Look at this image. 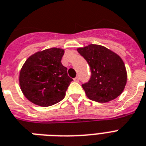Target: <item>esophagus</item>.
Returning <instances> with one entry per match:
<instances>
[{"instance_id": "esophagus-1", "label": "esophagus", "mask_w": 146, "mask_h": 146, "mask_svg": "<svg viewBox=\"0 0 146 146\" xmlns=\"http://www.w3.org/2000/svg\"><path fill=\"white\" fill-rule=\"evenodd\" d=\"M73 80H74L75 82H79V78L78 76H76V78H74V79H73Z\"/></svg>"}]
</instances>
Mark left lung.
<instances>
[{"label": "left lung", "mask_w": 146, "mask_h": 146, "mask_svg": "<svg viewBox=\"0 0 146 146\" xmlns=\"http://www.w3.org/2000/svg\"><path fill=\"white\" fill-rule=\"evenodd\" d=\"M77 51L89 64L92 76L82 85L90 100L106 103L122 93L127 83V70L119 55L97 44L78 48Z\"/></svg>", "instance_id": "obj_1"}]
</instances>
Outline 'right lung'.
<instances>
[{"mask_svg":"<svg viewBox=\"0 0 146 146\" xmlns=\"http://www.w3.org/2000/svg\"><path fill=\"white\" fill-rule=\"evenodd\" d=\"M64 50L50 48L39 51L25 61L19 73V85L28 100L40 106H49L65 97L73 79L61 61Z\"/></svg>","mask_w":146,"mask_h":146,"instance_id":"1","label":"right lung"}]
</instances>
